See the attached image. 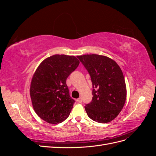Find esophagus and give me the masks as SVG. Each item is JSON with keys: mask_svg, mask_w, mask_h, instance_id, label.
I'll return each instance as SVG.
<instances>
[{"mask_svg": "<svg viewBox=\"0 0 156 156\" xmlns=\"http://www.w3.org/2000/svg\"><path fill=\"white\" fill-rule=\"evenodd\" d=\"M77 101L79 102V103H81L82 102V100H81V98H79L77 100Z\"/></svg>", "mask_w": 156, "mask_h": 156, "instance_id": "34e87169", "label": "esophagus"}]
</instances>
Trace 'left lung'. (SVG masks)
<instances>
[{
    "mask_svg": "<svg viewBox=\"0 0 156 156\" xmlns=\"http://www.w3.org/2000/svg\"><path fill=\"white\" fill-rule=\"evenodd\" d=\"M77 58L92 83V100L84 107L88 117L99 123L112 121L120 112L126 99L125 79L120 68L105 56L84 55Z\"/></svg>",
    "mask_w": 156,
    "mask_h": 156,
    "instance_id": "obj_1",
    "label": "left lung"
}]
</instances>
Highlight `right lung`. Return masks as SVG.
Here are the masks:
<instances>
[{"instance_id":"add662e5","label":"right lung","mask_w":156,"mask_h":156,"mask_svg":"<svg viewBox=\"0 0 156 156\" xmlns=\"http://www.w3.org/2000/svg\"><path fill=\"white\" fill-rule=\"evenodd\" d=\"M79 64L74 56L55 55L45 59L36 70L30 94L33 108L42 120L57 124L69 116L75 100L69 96L66 79Z\"/></svg>"}]
</instances>
